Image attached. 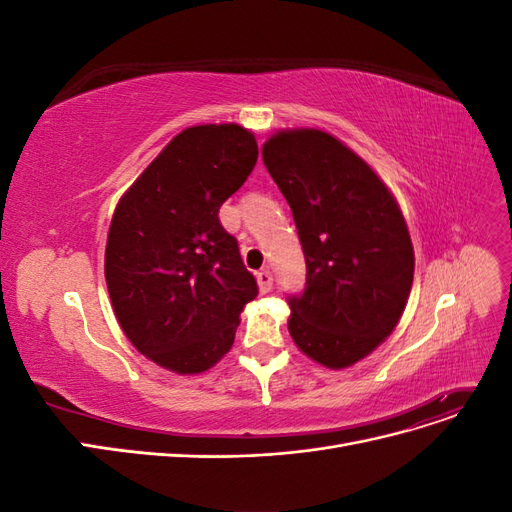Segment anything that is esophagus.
<instances>
[{
    "label": "esophagus",
    "instance_id": "1",
    "mask_svg": "<svg viewBox=\"0 0 512 512\" xmlns=\"http://www.w3.org/2000/svg\"><path fill=\"white\" fill-rule=\"evenodd\" d=\"M256 282H258V290H260L262 294L271 292V288H273V275H271V271H269V269L258 271V273H256Z\"/></svg>",
    "mask_w": 512,
    "mask_h": 512
}]
</instances>
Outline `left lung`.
<instances>
[{"label":"left lung","mask_w":512,"mask_h":512,"mask_svg":"<svg viewBox=\"0 0 512 512\" xmlns=\"http://www.w3.org/2000/svg\"><path fill=\"white\" fill-rule=\"evenodd\" d=\"M262 162L288 200L307 262L305 292L290 301L292 342L322 367H352L406 309L414 247L404 213L376 170L324 130L273 132Z\"/></svg>","instance_id":"obj_1"}]
</instances>
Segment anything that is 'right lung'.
<instances>
[{"mask_svg":"<svg viewBox=\"0 0 512 512\" xmlns=\"http://www.w3.org/2000/svg\"><path fill=\"white\" fill-rule=\"evenodd\" d=\"M256 160V136L239 123L185 128L123 192L108 226L104 277L119 327L179 376L222 359L258 292L218 218Z\"/></svg>","mask_w":512,"mask_h":512,"instance_id":"right-lung-1","label":"right lung"}]
</instances>
